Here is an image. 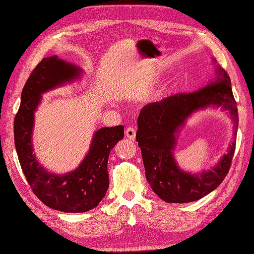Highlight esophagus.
Listing matches in <instances>:
<instances>
[{
    "label": "esophagus",
    "instance_id": "esophagus-1",
    "mask_svg": "<svg viewBox=\"0 0 254 254\" xmlns=\"http://www.w3.org/2000/svg\"><path fill=\"white\" fill-rule=\"evenodd\" d=\"M126 136H127L129 140L134 141L135 138H136V130H135V128H133V127H127V128L126 129Z\"/></svg>",
    "mask_w": 254,
    "mask_h": 254
}]
</instances>
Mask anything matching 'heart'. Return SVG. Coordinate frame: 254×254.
<instances>
[{
    "label": "heart",
    "instance_id": "1",
    "mask_svg": "<svg viewBox=\"0 0 254 254\" xmlns=\"http://www.w3.org/2000/svg\"><path fill=\"white\" fill-rule=\"evenodd\" d=\"M175 87H176V84H175V83H172L171 85H169V86H167V87H164L163 89H161L160 91L154 93V96H156L157 98H164V97H166L168 93L172 92V91L175 89Z\"/></svg>",
    "mask_w": 254,
    "mask_h": 254
}]
</instances>
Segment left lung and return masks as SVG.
I'll use <instances>...</instances> for the list:
<instances>
[{
  "mask_svg": "<svg viewBox=\"0 0 254 254\" xmlns=\"http://www.w3.org/2000/svg\"><path fill=\"white\" fill-rule=\"evenodd\" d=\"M214 63L216 62L213 59ZM208 106L228 111L234 121V137L228 152L211 170L192 174L182 171L174 158L180 129L198 109ZM238 108L227 72L216 65V76L204 87L169 96L142 108L136 140L141 148L145 175L152 191L169 203L196 201L214 191L229 171L236 148Z\"/></svg>",
  "mask_w": 254,
  "mask_h": 254,
  "instance_id": "left-lung-1",
  "label": "left lung"
}]
</instances>
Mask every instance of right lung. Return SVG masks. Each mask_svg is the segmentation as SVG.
<instances>
[{
	"label": "right lung",
	"instance_id": "obj_1",
	"mask_svg": "<svg viewBox=\"0 0 254 254\" xmlns=\"http://www.w3.org/2000/svg\"><path fill=\"white\" fill-rule=\"evenodd\" d=\"M82 71L56 55L43 58L25 84L14 119L15 148L31 189L47 206L64 213L88 212L102 201L109 188V154L125 135L124 126L97 129L79 167L67 173H52L38 162L33 152L32 135L41 95L80 79Z\"/></svg>",
	"mask_w": 254,
	"mask_h": 254
}]
</instances>
